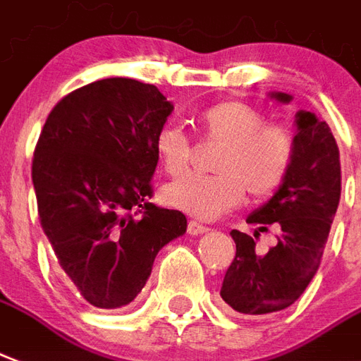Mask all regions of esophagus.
<instances>
[{"mask_svg":"<svg viewBox=\"0 0 361 361\" xmlns=\"http://www.w3.org/2000/svg\"><path fill=\"white\" fill-rule=\"evenodd\" d=\"M188 231L191 235H202V233H207L208 228L207 226H202V224H199V221H189V226H188Z\"/></svg>","mask_w":361,"mask_h":361,"instance_id":"34e87169","label":"esophagus"}]
</instances>
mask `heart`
Wrapping results in <instances>:
<instances>
[{
	"label": "heart",
	"instance_id": "obj_1",
	"mask_svg": "<svg viewBox=\"0 0 361 361\" xmlns=\"http://www.w3.org/2000/svg\"><path fill=\"white\" fill-rule=\"evenodd\" d=\"M202 130L228 147L216 160V176L189 173L162 189V201L197 218L226 214L248 193L264 201L281 188L296 154L293 128L266 122L262 111L243 101H221L199 116ZM154 153L164 172L180 176L191 162V141L181 128L166 124L154 135Z\"/></svg>",
	"mask_w": 361,
	"mask_h": 361
}]
</instances>
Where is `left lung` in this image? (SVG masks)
Returning <instances> with one entry per match:
<instances>
[{
	"instance_id": "obj_1",
	"label": "left lung",
	"mask_w": 361,
	"mask_h": 361,
	"mask_svg": "<svg viewBox=\"0 0 361 361\" xmlns=\"http://www.w3.org/2000/svg\"><path fill=\"white\" fill-rule=\"evenodd\" d=\"M290 103L289 93H269ZM296 154L287 180L247 224L280 229L278 245L266 255L255 250L254 237L233 229L235 258L226 271L220 296L245 316H266L289 308L316 276L331 224L341 201V160L327 122L310 111L295 114Z\"/></svg>"
}]
</instances>
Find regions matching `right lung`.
Segmentation results:
<instances>
[{
	"instance_id": "obj_1",
	"label": "right lung",
	"mask_w": 361,
	"mask_h": 361,
	"mask_svg": "<svg viewBox=\"0 0 361 361\" xmlns=\"http://www.w3.org/2000/svg\"><path fill=\"white\" fill-rule=\"evenodd\" d=\"M172 111L157 85L105 78L61 99L39 133V221L66 279L95 308L132 302L160 248L188 229L180 210L149 202L154 135Z\"/></svg>"
}]
</instances>
